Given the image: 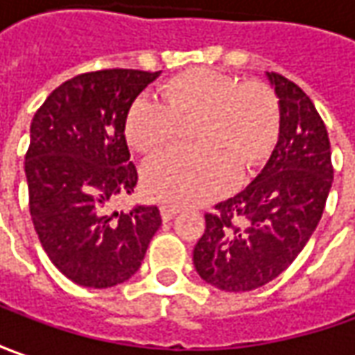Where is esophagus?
Returning a JSON list of instances; mask_svg holds the SVG:
<instances>
[{
    "label": "esophagus",
    "mask_w": 355,
    "mask_h": 355,
    "mask_svg": "<svg viewBox=\"0 0 355 355\" xmlns=\"http://www.w3.org/2000/svg\"><path fill=\"white\" fill-rule=\"evenodd\" d=\"M177 214H178V208H175V206H161V216H163V220H165V222L173 220Z\"/></svg>",
    "instance_id": "34e87169"
}]
</instances>
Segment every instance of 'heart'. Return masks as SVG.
I'll list each match as a JSON object with an SVG mask.
<instances>
[{"instance_id":"1","label":"heart","mask_w":355,"mask_h":355,"mask_svg":"<svg viewBox=\"0 0 355 355\" xmlns=\"http://www.w3.org/2000/svg\"><path fill=\"white\" fill-rule=\"evenodd\" d=\"M161 99L143 96L129 107L125 135L143 153L173 143L180 121H196L190 147L149 159L145 189L157 200L190 206L226 192L238 168L248 173L265 161L277 141L279 107L261 82H241L208 68H192L161 88Z\"/></svg>"}]
</instances>
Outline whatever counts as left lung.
<instances>
[{"mask_svg": "<svg viewBox=\"0 0 355 355\" xmlns=\"http://www.w3.org/2000/svg\"><path fill=\"white\" fill-rule=\"evenodd\" d=\"M265 76L279 105L275 149L251 184L206 214L192 253L196 273L227 293L263 287L297 259L334 178L328 131L311 98L281 74Z\"/></svg>", "mask_w": 355, "mask_h": 355, "instance_id": "8db88e82", "label": "left lung"}]
</instances>
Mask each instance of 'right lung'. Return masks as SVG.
<instances>
[{
    "label": "right lung",
    "instance_id": "add662e5",
    "mask_svg": "<svg viewBox=\"0 0 355 355\" xmlns=\"http://www.w3.org/2000/svg\"><path fill=\"white\" fill-rule=\"evenodd\" d=\"M159 74L129 68L80 74L53 90L33 117L25 155L33 226L49 259L76 285L128 281L161 226L157 206L112 212L137 184L125 117Z\"/></svg>",
    "mask_w": 355,
    "mask_h": 355
}]
</instances>
